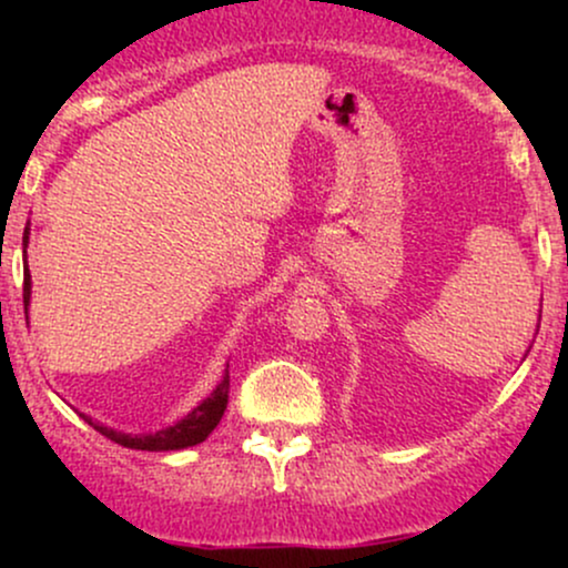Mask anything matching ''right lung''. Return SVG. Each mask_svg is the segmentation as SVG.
Here are the masks:
<instances>
[{
	"label": "right lung",
	"mask_w": 568,
	"mask_h": 568,
	"mask_svg": "<svg viewBox=\"0 0 568 568\" xmlns=\"http://www.w3.org/2000/svg\"><path fill=\"white\" fill-rule=\"evenodd\" d=\"M26 243H29V226H26V234H23V245ZM29 296H31V275H29V264H26V270H23V306L26 310H29ZM26 321H29V317H26ZM226 400H230V371L224 374V379H221L216 393L207 397V400H202L200 406L192 410V414L184 416L179 425L160 429V433H154V435L116 433V429L98 425V422L88 419V416H84V422H88L95 433L106 435L109 440L120 443V446H125V448H135V452H179V448L197 446V443L205 440L207 435L216 429L221 416H224V410H226Z\"/></svg>",
	"instance_id": "right-lung-1"
}]
</instances>
